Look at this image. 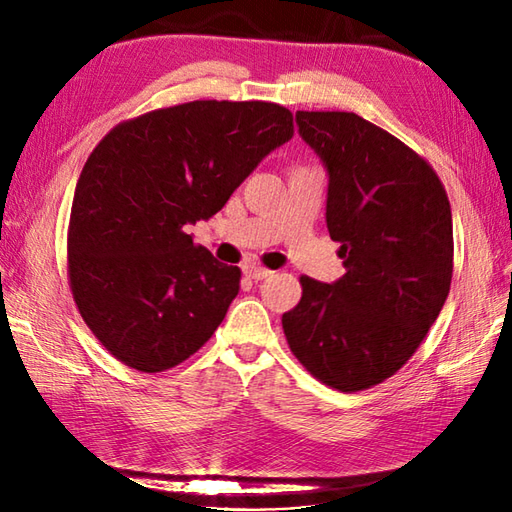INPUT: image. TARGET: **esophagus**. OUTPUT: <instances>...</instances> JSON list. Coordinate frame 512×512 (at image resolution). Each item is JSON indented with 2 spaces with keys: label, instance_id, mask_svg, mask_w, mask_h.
<instances>
[{
  "label": "esophagus",
  "instance_id": "esophagus-1",
  "mask_svg": "<svg viewBox=\"0 0 512 512\" xmlns=\"http://www.w3.org/2000/svg\"><path fill=\"white\" fill-rule=\"evenodd\" d=\"M246 275H248L250 279H255V281H264V279H268L270 275H273V270L262 268V266H248V268H246Z\"/></svg>",
  "mask_w": 512,
  "mask_h": 512
}]
</instances>
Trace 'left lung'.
Returning <instances> with one entry per match:
<instances>
[{
    "label": "left lung",
    "instance_id": "left-lung-1",
    "mask_svg": "<svg viewBox=\"0 0 512 512\" xmlns=\"http://www.w3.org/2000/svg\"><path fill=\"white\" fill-rule=\"evenodd\" d=\"M328 169L325 222L345 275H303L281 317L292 354L321 383L369 389L394 376L427 336L453 277L451 204L416 151L354 112H297Z\"/></svg>",
    "mask_w": 512,
    "mask_h": 512
}]
</instances>
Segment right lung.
Returning <instances> with one entry per match:
<instances>
[{"label":"right lung","instance_id":"obj_1","mask_svg":"<svg viewBox=\"0 0 512 512\" xmlns=\"http://www.w3.org/2000/svg\"><path fill=\"white\" fill-rule=\"evenodd\" d=\"M295 134L286 107L191 101L116 125L76 182L68 277L107 352L138 372L187 361L211 339L242 270L193 244L270 151Z\"/></svg>","mask_w":512,"mask_h":512}]
</instances>
